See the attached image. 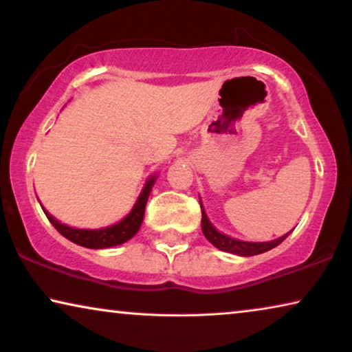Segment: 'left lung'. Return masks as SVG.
Masks as SVG:
<instances>
[{
    "label": "left lung",
    "mask_w": 352,
    "mask_h": 352,
    "mask_svg": "<svg viewBox=\"0 0 352 352\" xmlns=\"http://www.w3.org/2000/svg\"><path fill=\"white\" fill-rule=\"evenodd\" d=\"M200 206H201V201H200ZM201 230H204L205 237L208 239L216 248L223 250V252L232 253V254H239V256H254V254L269 252V250L276 248L277 245H280L292 232L290 230L288 234L282 235V237H278L276 240H271V242H258V243L256 242H242V240L232 239V237H229V235H224V234H221L219 230H216L213 228V224H211L208 218H206L204 206H201Z\"/></svg>",
    "instance_id": "1"
}]
</instances>
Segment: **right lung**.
<instances>
[{
  "label": "right lung",
  "mask_w": 352,
  "mask_h": 352,
  "mask_svg": "<svg viewBox=\"0 0 352 352\" xmlns=\"http://www.w3.org/2000/svg\"><path fill=\"white\" fill-rule=\"evenodd\" d=\"M155 182V176H152L151 179L146 182L144 189L139 195L136 205L133 206V210L129 211V214L123 221H120L118 224L109 226V228L104 229H75L69 228V226L60 224L59 221L47 213V211L43 208L45 214L50 219V223L57 229V232L64 235L65 239H69L70 242L76 245H81L85 248H109L115 247V245H122L136 235V232L141 228L142 219H144V211H146L147 199L151 195L152 186Z\"/></svg>",
  "instance_id": "add662e5"
}]
</instances>
